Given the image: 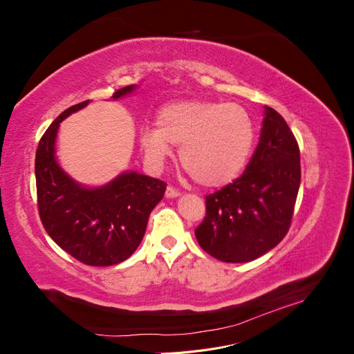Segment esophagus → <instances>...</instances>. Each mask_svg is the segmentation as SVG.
Wrapping results in <instances>:
<instances>
[{
	"instance_id": "1",
	"label": "esophagus",
	"mask_w": 354,
	"mask_h": 354,
	"mask_svg": "<svg viewBox=\"0 0 354 354\" xmlns=\"http://www.w3.org/2000/svg\"><path fill=\"white\" fill-rule=\"evenodd\" d=\"M165 196L167 198H177V196H180V190H177L173 186H168L165 190Z\"/></svg>"
}]
</instances>
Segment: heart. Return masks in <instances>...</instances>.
<instances>
[{
	"mask_svg": "<svg viewBox=\"0 0 354 354\" xmlns=\"http://www.w3.org/2000/svg\"><path fill=\"white\" fill-rule=\"evenodd\" d=\"M158 128L140 136L146 156L164 164L181 146L180 160L189 177L203 187H221L236 180L250 162L255 143L251 115L238 103L183 100L164 106Z\"/></svg>",
	"mask_w": 354,
	"mask_h": 354,
	"instance_id": "obj_1",
	"label": "heart"
}]
</instances>
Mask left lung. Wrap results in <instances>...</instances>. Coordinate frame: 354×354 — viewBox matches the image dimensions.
Instances as JSON below:
<instances>
[{
  "label": "left lung",
  "mask_w": 354,
  "mask_h": 354,
  "mask_svg": "<svg viewBox=\"0 0 354 354\" xmlns=\"http://www.w3.org/2000/svg\"><path fill=\"white\" fill-rule=\"evenodd\" d=\"M299 181L295 137L266 106L260 143L243 174L205 196V218L195 230L201 248L226 263H248L274 248L291 226Z\"/></svg>",
  "instance_id": "obj_1"
}]
</instances>
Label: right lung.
Wrapping results in <instances>:
<instances>
[{
	"label": "right lung",
	"mask_w": 354,
	"mask_h": 354,
	"mask_svg": "<svg viewBox=\"0 0 354 354\" xmlns=\"http://www.w3.org/2000/svg\"><path fill=\"white\" fill-rule=\"evenodd\" d=\"M127 85L113 99L131 93ZM90 100L60 113L41 137L35 155L38 212L42 226L63 251L87 266L122 263L140 245L149 216L164 198L167 183L136 171L122 173L102 187H84L73 181L56 160L60 122Z\"/></svg>",
	"instance_id": "add662e5"
}]
</instances>
